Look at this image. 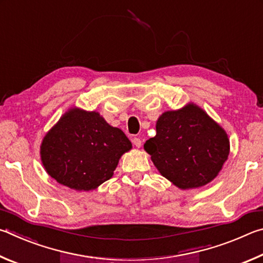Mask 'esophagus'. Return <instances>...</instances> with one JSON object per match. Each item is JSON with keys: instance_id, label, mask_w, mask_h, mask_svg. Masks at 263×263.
I'll use <instances>...</instances> for the list:
<instances>
[{"instance_id": "obj_1", "label": "esophagus", "mask_w": 263, "mask_h": 263, "mask_svg": "<svg viewBox=\"0 0 263 263\" xmlns=\"http://www.w3.org/2000/svg\"><path fill=\"white\" fill-rule=\"evenodd\" d=\"M133 143H134L136 148H140V146L142 145V141H141V139H139V137H134V139H133Z\"/></svg>"}]
</instances>
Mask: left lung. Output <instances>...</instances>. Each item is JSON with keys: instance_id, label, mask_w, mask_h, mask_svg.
I'll return each instance as SVG.
<instances>
[{"instance_id": "obj_1", "label": "left lung", "mask_w": 263, "mask_h": 263, "mask_svg": "<svg viewBox=\"0 0 263 263\" xmlns=\"http://www.w3.org/2000/svg\"><path fill=\"white\" fill-rule=\"evenodd\" d=\"M156 132V136L144 143V150L160 174L180 190L209 183L228 159V134L193 103L163 113Z\"/></svg>"}]
</instances>
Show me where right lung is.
<instances>
[{
	"label": "right lung",
	"mask_w": 263,
	"mask_h": 263,
	"mask_svg": "<svg viewBox=\"0 0 263 263\" xmlns=\"http://www.w3.org/2000/svg\"><path fill=\"white\" fill-rule=\"evenodd\" d=\"M130 149L121 129L109 126L98 112L70 108L45 135L40 155L59 183L92 191L112 178L120 157Z\"/></svg>",
	"instance_id": "add662e5"
}]
</instances>
